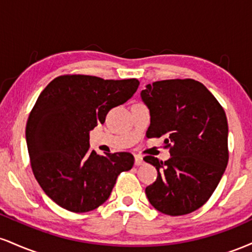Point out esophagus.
<instances>
[{"label": "esophagus", "instance_id": "esophagus-1", "mask_svg": "<svg viewBox=\"0 0 252 252\" xmlns=\"http://www.w3.org/2000/svg\"><path fill=\"white\" fill-rule=\"evenodd\" d=\"M143 164V158L141 155H135V166H141Z\"/></svg>", "mask_w": 252, "mask_h": 252}]
</instances>
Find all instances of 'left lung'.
<instances>
[{"mask_svg": "<svg viewBox=\"0 0 252 252\" xmlns=\"http://www.w3.org/2000/svg\"><path fill=\"white\" fill-rule=\"evenodd\" d=\"M141 98L150 110L147 137H166L170 158L146 156L158 178L146 189L156 210L189 215L210 199L228 161L226 115L216 97L194 79L148 84Z\"/></svg>", "mask_w": 252, "mask_h": 252, "instance_id": "obj_1", "label": "left lung"}]
</instances>
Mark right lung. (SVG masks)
<instances>
[{"label":"right lung","mask_w":252,"mask_h":252,"mask_svg":"<svg viewBox=\"0 0 252 252\" xmlns=\"http://www.w3.org/2000/svg\"><path fill=\"white\" fill-rule=\"evenodd\" d=\"M137 79L105 80L84 74L57 77L40 94L26 126V141L36 181L56 204L89 212L104 204L117 176L134 166L130 153L98 155L90 130L132 97Z\"/></svg>","instance_id":"obj_1"}]
</instances>
